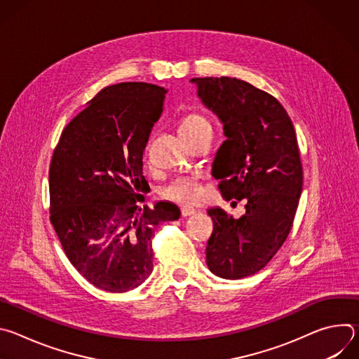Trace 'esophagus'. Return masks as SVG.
I'll return each mask as SVG.
<instances>
[{"mask_svg":"<svg viewBox=\"0 0 359 359\" xmlns=\"http://www.w3.org/2000/svg\"><path fill=\"white\" fill-rule=\"evenodd\" d=\"M197 213V210L191 209V208H182V216L183 217H189V216H194Z\"/></svg>","mask_w":359,"mask_h":359,"instance_id":"esophagus-1","label":"esophagus"}]
</instances>
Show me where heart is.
<instances>
[{
	"label": "heart",
	"mask_w": 359,
	"mask_h": 359,
	"mask_svg": "<svg viewBox=\"0 0 359 359\" xmlns=\"http://www.w3.org/2000/svg\"><path fill=\"white\" fill-rule=\"evenodd\" d=\"M204 128H212L210 122L200 114H190L180 121L179 133L182 136H186V135L198 132ZM163 196L176 203L190 204L201 198L203 187L196 179H187V177L177 179L163 190Z\"/></svg>",
	"instance_id": "1"
}]
</instances>
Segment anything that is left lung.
Returning a JSON list of instances; mask_svg holds the SVG:
<instances>
[{
    "label": "left lung",
    "instance_id": "left-lung-1",
    "mask_svg": "<svg viewBox=\"0 0 359 359\" xmlns=\"http://www.w3.org/2000/svg\"><path fill=\"white\" fill-rule=\"evenodd\" d=\"M201 104L222 122L226 140L213 176L226 200H245V215L220 208L208 215L210 271L237 280L260 271L285 241L302 191V166L292 122L270 93L237 78H193Z\"/></svg>",
    "mask_w": 359,
    "mask_h": 359
}]
</instances>
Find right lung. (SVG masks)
Listing matches in <instances>:
<instances>
[{"mask_svg":"<svg viewBox=\"0 0 359 359\" xmlns=\"http://www.w3.org/2000/svg\"><path fill=\"white\" fill-rule=\"evenodd\" d=\"M168 89L122 82L102 89L64 129L49 168L50 223L72 266L95 287L125 292L153 270L151 237L180 210L140 208L143 150Z\"/></svg>","mask_w":359,"mask_h":359,"instance_id":"obj_1","label":"right lung"}]
</instances>
